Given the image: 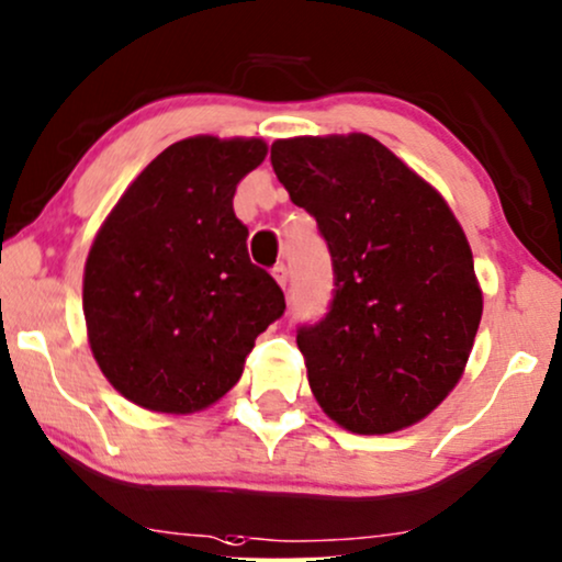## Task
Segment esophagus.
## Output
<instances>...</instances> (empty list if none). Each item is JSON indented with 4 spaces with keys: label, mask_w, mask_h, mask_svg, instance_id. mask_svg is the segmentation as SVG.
Returning a JSON list of instances; mask_svg holds the SVG:
<instances>
[{
    "label": "esophagus",
    "mask_w": 562,
    "mask_h": 562,
    "mask_svg": "<svg viewBox=\"0 0 562 562\" xmlns=\"http://www.w3.org/2000/svg\"><path fill=\"white\" fill-rule=\"evenodd\" d=\"M273 279L279 281L281 289H286V283H289V268L283 266V263L276 266V268H273Z\"/></svg>",
    "instance_id": "esophagus-1"
}]
</instances>
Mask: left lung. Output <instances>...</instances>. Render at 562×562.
Instances as JSON below:
<instances>
[{
	"label": "left lung",
	"mask_w": 562,
	"mask_h": 562,
	"mask_svg": "<svg viewBox=\"0 0 562 562\" xmlns=\"http://www.w3.org/2000/svg\"><path fill=\"white\" fill-rule=\"evenodd\" d=\"M271 165L333 258L330 310L296 330L312 395L351 434L418 424L454 390L483 317L462 227L367 134L279 138Z\"/></svg>",
	"instance_id": "8db88e82"
}]
</instances>
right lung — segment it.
I'll list each match as a JSON object with an SVG mask.
<instances>
[{"mask_svg":"<svg viewBox=\"0 0 562 562\" xmlns=\"http://www.w3.org/2000/svg\"><path fill=\"white\" fill-rule=\"evenodd\" d=\"M263 138L191 136L144 167L100 227L82 307L94 361L131 403L195 413L243 376L255 338L286 310L250 263L237 183Z\"/></svg>","mask_w":562,"mask_h":562,"instance_id":"add662e5","label":"right lung"}]
</instances>
